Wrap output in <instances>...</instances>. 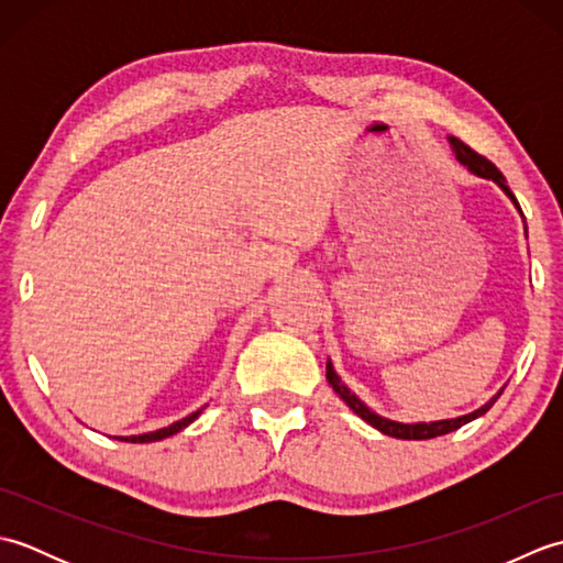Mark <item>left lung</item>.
Returning a JSON list of instances; mask_svg holds the SVG:
<instances>
[{
    "label": "left lung",
    "mask_w": 563,
    "mask_h": 563,
    "mask_svg": "<svg viewBox=\"0 0 563 563\" xmlns=\"http://www.w3.org/2000/svg\"><path fill=\"white\" fill-rule=\"evenodd\" d=\"M450 145L454 147V154H457V159L466 166V169H470V172L476 174V176H484V178H492V181H496L500 188L506 190V196H508L512 202H516V208L520 210V202L516 200V196H512V190L508 188L506 176L496 169L494 162H488V159L484 157V154L474 152L470 145H464V142L457 140V137H450ZM327 379H329V385L333 387V391H336L339 397H341L345 404H349L351 409H353L357 416H361L365 423L377 428L379 433L391 435V438H399V440H430V438H438V435H448V433H452V430L462 428L464 423L474 421V418L484 416V413L496 404V399L500 397V391H504V389H500L492 401L484 404L482 409H476L474 413H466V416H460V418H450V421H435V423H397V421H389V418H382V416L369 411L367 406H365L361 399H357L349 387L343 385L341 377H339L336 373H333L331 363H327Z\"/></svg>",
    "instance_id": "8db88e82"
}]
</instances>
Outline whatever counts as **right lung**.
Here are the masks:
<instances>
[{"mask_svg":"<svg viewBox=\"0 0 563 563\" xmlns=\"http://www.w3.org/2000/svg\"><path fill=\"white\" fill-rule=\"evenodd\" d=\"M202 409H198L196 413H190L186 418H181V421L172 423L169 428H162V430H154V433H145V435H130V438H118V440H125V442H154V440H162V438H169L174 433H178V430H184L188 423H194L196 418L200 416Z\"/></svg>","mask_w":563,"mask_h":563,"instance_id":"1","label":"right lung"}]
</instances>
